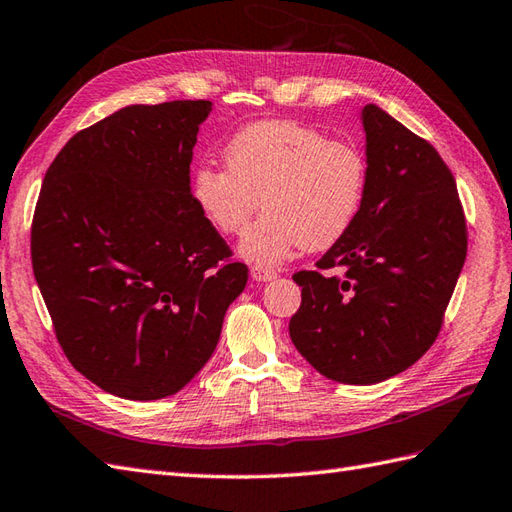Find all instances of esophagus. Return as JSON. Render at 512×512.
Instances as JSON below:
<instances>
[{"label":"esophagus","mask_w":512,"mask_h":512,"mask_svg":"<svg viewBox=\"0 0 512 512\" xmlns=\"http://www.w3.org/2000/svg\"><path fill=\"white\" fill-rule=\"evenodd\" d=\"M251 277H253L255 281L268 283V281H272V279H277V270L266 268V266H253V268H251Z\"/></svg>","instance_id":"obj_1"}]
</instances>
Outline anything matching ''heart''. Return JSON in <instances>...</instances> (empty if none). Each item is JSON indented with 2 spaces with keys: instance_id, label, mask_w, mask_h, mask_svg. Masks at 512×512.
Instances as JSON below:
<instances>
[{
  "instance_id": "obj_1",
  "label": "heart",
  "mask_w": 512,
  "mask_h": 512,
  "mask_svg": "<svg viewBox=\"0 0 512 512\" xmlns=\"http://www.w3.org/2000/svg\"><path fill=\"white\" fill-rule=\"evenodd\" d=\"M227 168L202 165L192 176L200 216L240 242L255 266H277L299 248L323 251L349 233L366 194V159L347 141L290 120L257 122L224 148Z\"/></svg>"
}]
</instances>
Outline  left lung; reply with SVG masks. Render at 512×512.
<instances>
[{
  "instance_id": "obj_1",
  "label": "left lung",
  "mask_w": 512,
  "mask_h": 512,
  "mask_svg": "<svg viewBox=\"0 0 512 512\" xmlns=\"http://www.w3.org/2000/svg\"><path fill=\"white\" fill-rule=\"evenodd\" d=\"M366 194L349 233L301 270L290 338L320 375L368 386L432 347L467 257V224L445 161L375 104L362 109Z\"/></svg>"
}]
</instances>
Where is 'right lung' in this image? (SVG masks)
I'll return each mask as SVG.
<instances>
[{
  "label": "right lung",
  "instance_id": "1",
  "mask_svg": "<svg viewBox=\"0 0 512 512\" xmlns=\"http://www.w3.org/2000/svg\"><path fill=\"white\" fill-rule=\"evenodd\" d=\"M209 100L130 104L80 130L45 172L32 268L78 373L152 401L192 382L248 268L192 200Z\"/></svg>",
  "mask_w": 512,
  "mask_h": 512
}]
</instances>
